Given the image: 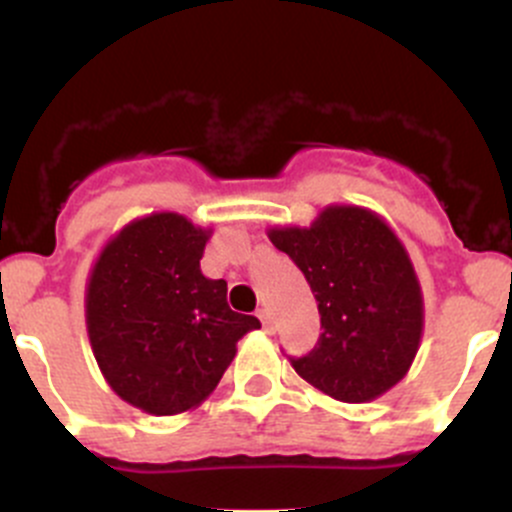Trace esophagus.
<instances>
[{
    "label": "esophagus",
    "instance_id": "1",
    "mask_svg": "<svg viewBox=\"0 0 512 512\" xmlns=\"http://www.w3.org/2000/svg\"><path fill=\"white\" fill-rule=\"evenodd\" d=\"M257 317H260L262 329H265V332H272V314L267 312V309H260V312H257Z\"/></svg>",
    "mask_w": 512,
    "mask_h": 512
}]
</instances>
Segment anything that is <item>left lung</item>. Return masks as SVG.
<instances>
[{
    "mask_svg": "<svg viewBox=\"0 0 512 512\" xmlns=\"http://www.w3.org/2000/svg\"><path fill=\"white\" fill-rule=\"evenodd\" d=\"M267 237L304 272L322 337L292 369L322 394L366 404L394 389L423 337V292L394 227L361 205H327L307 227L275 225Z\"/></svg>",
    "mask_w": 512,
    "mask_h": 512,
    "instance_id": "left-lung-1",
    "label": "left lung"
}]
</instances>
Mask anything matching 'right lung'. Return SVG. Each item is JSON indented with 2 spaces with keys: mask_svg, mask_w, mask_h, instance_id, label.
I'll return each instance as SVG.
<instances>
[{
  "mask_svg": "<svg viewBox=\"0 0 512 512\" xmlns=\"http://www.w3.org/2000/svg\"><path fill=\"white\" fill-rule=\"evenodd\" d=\"M213 227L151 213L113 232L86 280L91 352L113 394L151 416H178L208 399L260 319L227 307V282L200 257Z\"/></svg>",
  "mask_w": 512,
  "mask_h": 512,
  "instance_id": "1",
  "label": "right lung"
}]
</instances>
